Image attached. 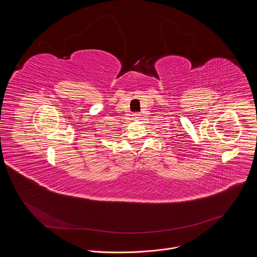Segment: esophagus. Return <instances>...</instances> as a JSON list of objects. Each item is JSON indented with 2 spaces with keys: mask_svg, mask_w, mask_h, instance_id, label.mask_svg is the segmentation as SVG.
<instances>
[{
  "mask_svg": "<svg viewBox=\"0 0 257 257\" xmlns=\"http://www.w3.org/2000/svg\"><path fill=\"white\" fill-rule=\"evenodd\" d=\"M139 118H140V114H134V115H133V119H136V120H137V119H139Z\"/></svg>",
  "mask_w": 257,
  "mask_h": 257,
  "instance_id": "1",
  "label": "esophagus"
}]
</instances>
